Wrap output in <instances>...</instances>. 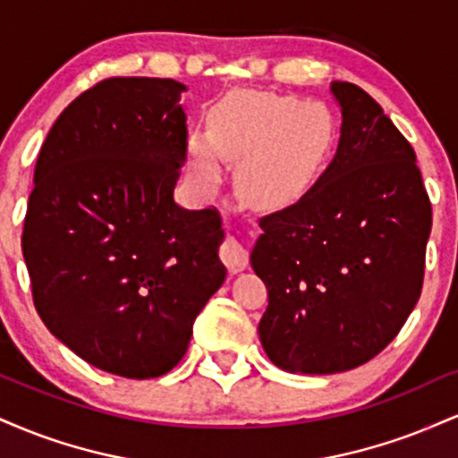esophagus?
I'll use <instances>...</instances> for the list:
<instances>
[{
	"mask_svg": "<svg viewBox=\"0 0 458 458\" xmlns=\"http://www.w3.org/2000/svg\"><path fill=\"white\" fill-rule=\"evenodd\" d=\"M222 260H224V265L228 267L230 273L245 269L247 250H245L243 241L234 239V236H228V239H225L224 245H222Z\"/></svg>",
	"mask_w": 458,
	"mask_h": 458,
	"instance_id": "esophagus-1",
	"label": "esophagus"
}]
</instances>
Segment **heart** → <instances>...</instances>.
Returning <instances> with one entry per match:
<instances>
[{
    "instance_id": "b5f03b06",
    "label": "heart",
    "mask_w": 458,
    "mask_h": 458,
    "mask_svg": "<svg viewBox=\"0 0 458 458\" xmlns=\"http://www.w3.org/2000/svg\"><path fill=\"white\" fill-rule=\"evenodd\" d=\"M334 127L320 105L295 97L241 92L211 115L208 140H189V165L202 185L219 178V161H241L239 187L260 207H284L301 196L327 157Z\"/></svg>"
}]
</instances>
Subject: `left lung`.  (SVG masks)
Instances as JSON below:
<instances>
[{
  "label": "left lung",
  "instance_id": "8db88e82",
  "mask_svg": "<svg viewBox=\"0 0 458 458\" xmlns=\"http://www.w3.org/2000/svg\"><path fill=\"white\" fill-rule=\"evenodd\" d=\"M338 150L291 207L260 219L251 267L269 291L259 323L277 368L334 375L381 353L418 303L430 202L415 152L381 105L331 81Z\"/></svg>",
  "mask_w": 458,
  "mask_h": 458
}]
</instances>
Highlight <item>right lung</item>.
<instances>
[{"label": "right lung", "mask_w": 458, "mask_h": 458, "mask_svg": "<svg viewBox=\"0 0 458 458\" xmlns=\"http://www.w3.org/2000/svg\"><path fill=\"white\" fill-rule=\"evenodd\" d=\"M174 79L112 77L72 101L34 170L23 259L47 329L127 379L170 372L225 280L222 219L174 187L187 115Z\"/></svg>", "instance_id": "obj_1"}]
</instances>
